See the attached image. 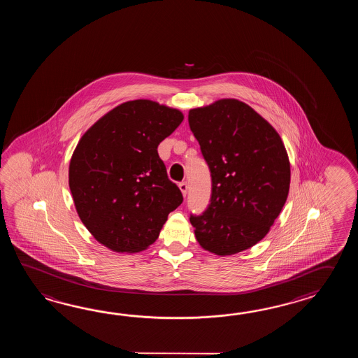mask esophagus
Instances as JSON below:
<instances>
[{
	"mask_svg": "<svg viewBox=\"0 0 358 358\" xmlns=\"http://www.w3.org/2000/svg\"><path fill=\"white\" fill-rule=\"evenodd\" d=\"M179 188H180V190H182V196L185 197V196H187V193H188V182H179Z\"/></svg>",
	"mask_w": 358,
	"mask_h": 358,
	"instance_id": "1",
	"label": "esophagus"
}]
</instances>
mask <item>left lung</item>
<instances>
[{
  "instance_id": "8db88e82",
  "label": "left lung",
  "mask_w": 358,
  "mask_h": 358,
  "mask_svg": "<svg viewBox=\"0 0 358 358\" xmlns=\"http://www.w3.org/2000/svg\"><path fill=\"white\" fill-rule=\"evenodd\" d=\"M188 122L211 173L210 203L190 213L196 238L219 256L266 236L288 197V155L276 130L238 99L190 110Z\"/></svg>"
}]
</instances>
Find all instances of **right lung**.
<instances>
[{
    "label": "right lung",
    "instance_id": "obj_1",
    "mask_svg": "<svg viewBox=\"0 0 358 358\" xmlns=\"http://www.w3.org/2000/svg\"><path fill=\"white\" fill-rule=\"evenodd\" d=\"M182 122L176 108L136 99L115 107L79 141L69 187L80 220L99 243L138 252L159 238L182 196L157 147Z\"/></svg>",
    "mask_w": 358,
    "mask_h": 358
}]
</instances>
